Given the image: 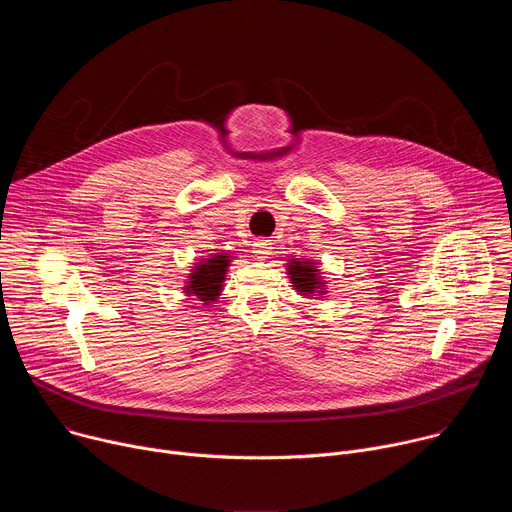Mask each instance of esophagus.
<instances>
[{
	"label": "esophagus",
	"mask_w": 512,
	"mask_h": 512,
	"mask_svg": "<svg viewBox=\"0 0 512 512\" xmlns=\"http://www.w3.org/2000/svg\"><path fill=\"white\" fill-rule=\"evenodd\" d=\"M271 243L269 241H265V239H257L255 243H253V253H255V257L257 259H267L269 255H271Z\"/></svg>",
	"instance_id": "esophagus-1"
}]
</instances>
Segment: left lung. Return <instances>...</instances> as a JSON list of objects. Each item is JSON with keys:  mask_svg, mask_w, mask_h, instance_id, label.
Wrapping results in <instances>:
<instances>
[{"mask_svg": "<svg viewBox=\"0 0 512 512\" xmlns=\"http://www.w3.org/2000/svg\"><path fill=\"white\" fill-rule=\"evenodd\" d=\"M289 269V277H291V283H294V287L298 291H302V294H324L322 289V281L318 277V271L314 263L310 261H291L287 265Z\"/></svg>", "mask_w": 512, "mask_h": 512, "instance_id": "8db88e82", "label": "left lung"}]
</instances>
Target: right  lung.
Wrapping results in <instances>:
<instances>
[{
	"mask_svg": "<svg viewBox=\"0 0 512 512\" xmlns=\"http://www.w3.org/2000/svg\"><path fill=\"white\" fill-rule=\"evenodd\" d=\"M229 261L231 259L227 255H214L202 261L198 267H194L190 281L186 285V294L196 296L204 304L214 302L216 296L221 294Z\"/></svg>",
	"mask_w": 512,
	"mask_h": 512,
	"instance_id": "add662e5",
	"label": "right lung"
}]
</instances>
